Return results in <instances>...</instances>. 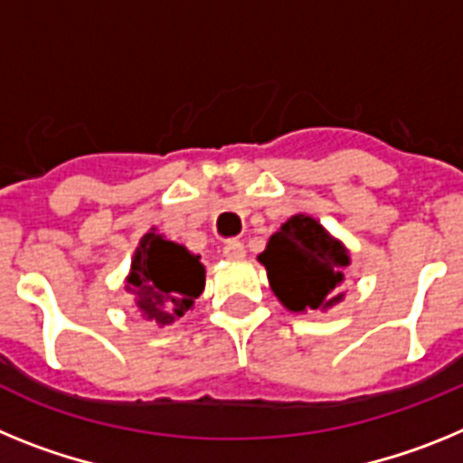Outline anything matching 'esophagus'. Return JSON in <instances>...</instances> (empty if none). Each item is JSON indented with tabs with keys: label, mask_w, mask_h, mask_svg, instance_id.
<instances>
[{
	"label": "esophagus",
	"mask_w": 463,
	"mask_h": 463,
	"mask_svg": "<svg viewBox=\"0 0 463 463\" xmlns=\"http://www.w3.org/2000/svg\"><path fill=\"white\" fill-rule=\"evenodd\" d=\"M223 256H226L228 260H242L244 256H247V249H244L242 242L231 240V242H226V247H223Z\"/></svg>",
	"instance_id": "34e87169"
}]
</instances>
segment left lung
Returning <instances> with one entry per match:
<instances>
[{"instance_id":"8db88e82","label":"left lung","mask_w":463,"mask_h":463,"mask_svg":"<svg viewBox=\"0 0 463 463\" xmlns=\"http://www.w3.org/2000/svg\"><path fill=\"white\" fill-rule=\"evenodd\" d=\"M259 263L265 265L277 300L293 315L328 312L345 300L349 249L315 216L293 214L281 223L259 254Z\"/></svg>"}]
</instances>
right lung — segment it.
Wrapping results in <instances>:
<instances>
[{
	"mask_svg": "<svg viewBox=\"0 0 463 463\" xmlns=\"http://www.w3.org/2000/svg\"><path fill=\"white\" fill-rule=\"evenodd\" d=\"M126 288L139 317L156 326H170L193 309L204 291V265L184 244L165 240L156 228L139 240Z\"/></svg>",
	"mask_w": 463,
	"mask_h": 463,
	"instance_id": "1",
	"label": "right lung"
}]
</instances>
